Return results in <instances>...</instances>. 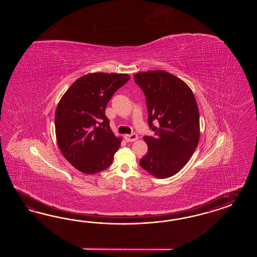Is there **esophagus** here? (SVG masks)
<instances>
[{"mask_svg": "<svg viewBox=\"0 0 257 257\" xmlns=\"http://www.w3.org/2000/svg\"><path fill=\"white\" fill-rule=\"evenodd\" d=\"M138 139H139V137L137 134H131V135H125L124 136V140L127 142H133V141H136Z\"/></svg>", "mask_w": 257, "mask_h": 257, "instance_id": "esophagus-1", "label": "esophagus"}]
</instances>
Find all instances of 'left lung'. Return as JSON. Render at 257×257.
Listing matches in <instances>:
<instances>
[{
	"label": "left lung",
	"instance_id": "left-lung-1",
	"mask_svg": "<svg viewBox=\"0 0 257 257\" xmlns=\"http://www.w3.org/2000/svg\"><path fill=\"white\" fill-rule=\"evenodd\" d=\"M134 77L146 97L148 125L155 132L143 138L148 153L140 159V167L157 178L171 177L187 163L199 142L194 95L185 82L164 70L142 71Z\"/></svg>",
	"mask_w": 257,
	"mask_h": 257
}]
</instances>
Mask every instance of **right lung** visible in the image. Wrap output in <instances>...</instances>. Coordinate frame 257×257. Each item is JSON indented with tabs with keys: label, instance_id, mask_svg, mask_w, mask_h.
Returning <instances> with one entry per match:
<instances>
[{
	"label": "right lung",
	"instance_id": "1",
	"mask_svg": "<svg viewBox=\"0 0 257 257\" xmlns=\"http://www.w3.org/2000/svg\"><path fill=\"white\" fill-rule=\"evenodd\" d=\"M130 76L89 73L70 86L55 111V135L64 157L78 171L93 174L112 164L121 140L105 116L107 102Z\"/></svg>",
	"mask_w": 257,
	"mask_h": 257
}]
</instances>
